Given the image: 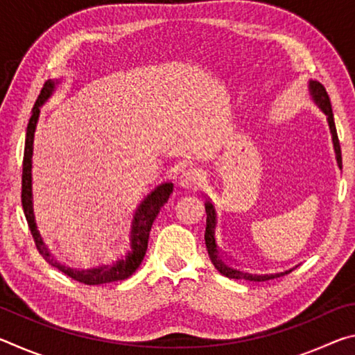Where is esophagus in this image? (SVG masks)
I'll return each instance as SVG.
<instances>
[{
    "label": "esophagus",
    "instance_id": "obj_1",
    "mask_svg": "<svg viewBox=\"0 0 355 355\" xmlns=\"http://www.w3.org/2000/svg\"><path fill=\"white\" fill-rule=\"evenodd\" d=\"M178 182H180V186H183L186 189L199 188L203 182V173L200 169H197V167H189V169L183 171Z\"/></svg>",
    "mask_w": 355,
    "mask_h": 355
}]
</instances>
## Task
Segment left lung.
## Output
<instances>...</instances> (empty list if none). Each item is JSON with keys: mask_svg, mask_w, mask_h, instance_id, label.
Instances as JSON below:
<instances>
[{"mask_svg": "<svg viewBox=\"0 0 355 355\" xmlns=\"http://www.w3.org/2000/svg\"><path fill=\"white\" fill-rule=\"evenodd\" d=\"M309 92L310 97L313 100V103L320 107V110L326 114L327 123L330 135H332V144H334V152L336 158V164L341 169V150H340V141L338 135H336L335 122H334V112H332V105H330V98L326 92V89L321 83L310 80L309 81ZM205 211H207V230H205V244L207 250L209 255V260L214 264V268L218 271L225 275L228 279H244V280H252V282H263V280H271L275 277H280V275L290 274L293 269H296L299 264L293 266L290 269H284V271H275V272H255V271H248L241 266H238L233 261L228 260V258L222 254L219 245H218V238H216V230H218V214H216L214 205L209 200H205Z\"/></svg>", "mask_w": 355, "mask_h": 355, "instance_id": "8db88e82", "label": "left lung"}]
</instances>
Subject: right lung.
<instances>
[{"label": "right lung", "instance_id": "right-lung-1", "mask_svg": "<svg viewBox=\"0 0 355 355\" xmlns=\"http://www.w3.org/2000/svg\"><path fill=\"white\" fill-rule=\"evenodd\" d=\"M61 80H48L39 95L37 101L33 107L31 119H29L25 139V156H23V177H21V205L25 211L28 225L31 228L33 238L37 245L39 254L45 258L46 263L58 268L65 275L75 279L76 282L86 285H101L110 282L125 280L133 274L142 263L147 252L148 235L152 230L153 220L158 216L159 209L169 200L173 191V183L163 182L144 197L139 205L136 207L133 218L130 222L128 232L122 239L106 245V249L100 250V254L81 261L62 260L51 252L42 238L37 222L34 216L33 203V150H34V135L37 128L40 107L44 106L53 94Z\"/></svg>", "mask_w": 355, "mask_h": 355}]
</instances>
